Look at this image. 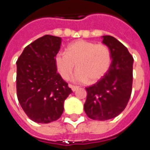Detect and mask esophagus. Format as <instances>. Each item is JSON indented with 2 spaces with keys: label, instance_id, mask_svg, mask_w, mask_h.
Listing matches in <instances>:
<instances>
[{
  "label": "esophagus",
  "instance_id": "obj_1",
  "mask_svg": "<svg viewBox=\"0 0 150 150\" xmlns=\"http://www.w3.org/2000/svg\"><path fill=\"white\" fill-rule=\"evenodd\" d=\"M69 87L71 88V90L73 91H76V90H77V89H78V88H79V87H77V86H74V85H71V84L69 85Z\"/></svg>",
  "mask_w": 150,
  "mask_h": 150
}]
</instances>
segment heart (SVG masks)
<instances>
[{
  "label": "heart",
  "instance_id": "b5f03b06",
  "mask_svg": "<svg viewBox=\"0 0 150 150\" xmlns=\"http://www.w3.org/2000/svg\"><path fill=\"white\" fill-rule=\"evenodd\" d=\"M58 71L65 80L71 78L76 64L78 69L73 75L77 83H95L108 71L112 64V54L104 44L78 40L69 44L66 52L59 51L54 57Z\"/></svg>",
  "mask_w": 150,
  "mask_h": 150
}]
</instances>
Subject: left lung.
<instances>
[{
	"label": "left lung",
	"mask_w": 150,
	"mask_h": 150,
	"mask_svg": "<svg viewBox=\"0 0 150 150\" xmlns=\"http://www.w3.org/2000/svg\"><path fill=\"white\" fill-rule=\"evenodd\" d=\"M103 38V43L112 54V64L97 83L86 88L88 95L84 104L87 116L96 120L112 119L122 112L130 99L132 87V56L114 37Z\"/></svg>",
	"instance_id": "left-lung-1"
}]
</instances>
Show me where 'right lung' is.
<instances>
[{"label": "right lung", "instance_id": "add662e5", "mask_svg": "<svg viewBox=\"0 0 150 150\" xmlns=\"http://www.w3.org/2000/svg\"><path fill=\"white\" fill-rule=\"evenodd\" d=\"M60 46V38L45 35L28 45L17 61L18 101L34 122L57 120L63 112L64 101L72 92L54 63Z\"/></svg>", "mask_w": 150, "mask_h": 150}]
</instances>
